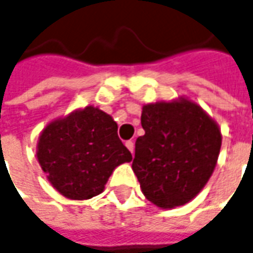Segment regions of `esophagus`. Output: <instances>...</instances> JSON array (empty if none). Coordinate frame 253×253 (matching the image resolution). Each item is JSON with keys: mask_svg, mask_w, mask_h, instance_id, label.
I'll use <instances>...</instances> for the list:
<instances>
[{"mask_svg": "<svg viewBox=\"0 0 253 253\" xmlns=\"http://www.w3.org/2000/svg\"><path fill=\"white\" fill-rule=\"evenodd\" d=\"M125 146L129 149L130 153H133V152H135V143H133V140H126V142H125Z\"/></svg>", "mask_w": 253, "mask_h": 253, "instance_id": "esophagus-1", "label": "esophagus"}]
</instances>
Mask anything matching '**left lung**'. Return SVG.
Returning a JSON list of instances; mask_svg holds the SVG:
<instances>
[{
  "instance_id": "1",
  "label": "left lung",
  "mask_w": 253,
  "mask_h": 253,
  "mask_svg": "<svg viewBox=\"0 0 253 253\" xmlns=\"http://www.w3.org/2000/svg\"><path fill=\"white\" fill-rule=\"evenodd\" d=\"M140 123L145 135L136 139L132 170L143 195L163 209L191 202L216 167L217 123L185 97L143 106Z\"/></svg>"
}]
</instances>
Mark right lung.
Segmentation results:
<instances>
[{"mask_svg":"<svg viewBox=\"0 0 253 253\" xmlns=\"http://www.w3.org/2000/svg\"><path fill=\"white\" fill-rule=\"evenodd\" d=\"M117 129L111 115L87 106L42 130L36 156L59 194L74 201L90 199L104 191L115 167L132 160Z\"/></svg>","mask_w":253,"mask_h":253,"instance_id":"1","label":"right lung"}]
</instances>
